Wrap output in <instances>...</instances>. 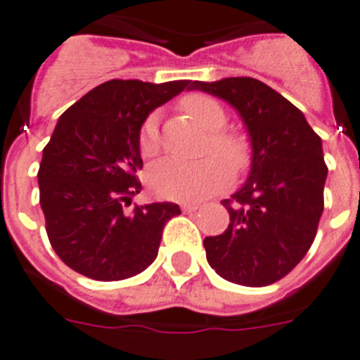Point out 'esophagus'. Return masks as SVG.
Masks as SVG:
<instances>
[{"label": "esophagus", "mask_w": 360, "mask_h": 360, "mask_svg": "<svg viewBox=\"0 0 360 360\" xmlns=\"http://www.w3.org/2000/svg\"><path fill=\"white\" fill-rule=\"evenodd\" d=\"M200 207L198 204H182V210L186 211V213H193V211H196Z\"/></svg>", "instance_id": "esophagus-1"}]
</instances>
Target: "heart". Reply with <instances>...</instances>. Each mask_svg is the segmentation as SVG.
Masks as SVG:
<instances>
[{
    "instance_id": "heart-1",
    "label": "heart",
    "mask_w": 360,
    "mask_h": 360,
    "mask_svg": "<svg viewBox=\"0 0 360 360\" xmlns=\"http://www.w3.org/2000/svg\"><path fill=\"white\" fill-rule=\"evenodd\" d=\"M180 107L196 124L210 131V142L205 153L222 155L207 156L196 164H182L174 160H162L147 169L146 180L150 191L160 198L178 202H196L222 191L231 182V167L244 171L250 165L251 147L240 133L220 131L226 125L227 115L224 107L205 94H189L180 101ZM138 149L143 158H153L160 150L158 118L147 116L138 133Z\"/></svg>"
}]
</instances>
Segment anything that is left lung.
I'll return each instance as SVG.
<instances>
[{
  "label": "left lung",
  "instance_id": "left-lung-1",
  "mask_svg": "<svg viewBox=\"0 0 360 360\" xmlns=\"http://www.w3.org/2000/svg\"><path fill=\"white\" fill-rule=\"evenodd\" d=\"M227 101L244 122L251 143L248 180L229 200V226L205 236V257L233 284L260 288L281 281L304 259L324 210L322 140L290 100L255 78L193 82Z\"/></svg>",
  "mask_w": 360,
  "mask_h": 360
}]
</instances>
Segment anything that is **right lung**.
I'll use <instances>...</instances> for the list:
<instances>
[{
	"instance_id": "obj_1",
	"label": "right lung",
	"mask_w": 360,
	"mask_h": 360,
	"mask_svg": "<svg viewBox=\"0 0 360 360\" xmlns=\"http://www.w3.org/2000/svg\"><path fill=\"white\" fill-rule=\"evenodd\" d=\"M187 87V79H110L58 120L39 164V204L52 250L79 275L124 281L155 262L165 222L180 207L171 202L134 205L131 213L124 207L142 189L140 127Z\"/></svg>"
}]
</instances>
